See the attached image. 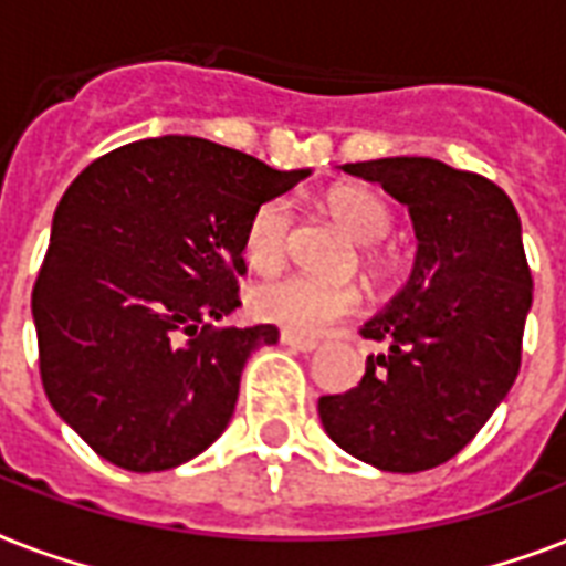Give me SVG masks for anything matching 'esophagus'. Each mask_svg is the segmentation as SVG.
<instances>
[{"label": "esophagus", "mask_w": 566, "mask_h": 566, "mask_svg": "<svg viewBox=\"0 0 566 566\" xmlns=\"http://www.w3.org/2000/svg\"><path fill=\"white\" fill-rule=\"evenodd\" d=\"M279 340H282L284 346H291L293 353H314V349H317V340L293 335V332H282V335H279Z\"/></svg>", "instance_id": "esophagus-1"}]
</instances>
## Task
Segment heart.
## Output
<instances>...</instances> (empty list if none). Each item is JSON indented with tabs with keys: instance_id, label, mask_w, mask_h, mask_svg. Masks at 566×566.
<instances>
[{
	"instance_id": "1",
	"label": "heart",
	"mask_w": 566,
	"mask_h": 566,
	"mask_svg": "<svg viewBox=\"0 0 566 566\" xmlns=\"http://www.w3.org/2000/svg\"><path fill=\"white\" fill-rule=\"evenodd\" d=\"M326 211L332 220L361 247H376L394 229V213L378 193L367 188H335L326 196ZM291 238V208L282 199L258 205L243 231V258L258 273H273L284 261ZM367 264L376 275L390 270V258L370 249ZM358 308V291L353 284H332L308 275H282L273 282L252 287L249 311L252 317L282 326L293 335H319Z\"/></svg>"
}]
</instances>
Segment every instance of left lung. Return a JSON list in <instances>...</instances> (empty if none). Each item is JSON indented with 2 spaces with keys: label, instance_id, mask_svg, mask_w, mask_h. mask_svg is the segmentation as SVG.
Wrapping results in <instances>:
<instances>
[{
  "label": "left lung",
  "instance_id": "8db88e82",
  "mask_svg": "<svg viewBox=\"0 0 566 566\" xmlns=\"http://www.w3.org/2000/svg\"><path fill=\"white\" fill-rule=\"evenodd\" d=\"M408 205L417 258L405 287L364 323L385 340L358 387L319 396L337 447L385 473H420L458 455L520 373L532 273L505 190L434 158L340 167Z\"/></svg>",
  "mask_w": 566,
  "mask_h": 566
}]
</instances>
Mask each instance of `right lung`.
I'll list each match as a JSON object with an SVG mask.
<instances>
[{
    "label": "right lung",
    "instance_id": "1",
    "mask_svg": "<svg viewBox=\"0 0 566 566\" xmlns=\"http://www.w3.org/2000/svg\"><path fill=\"white\" fill-rule=\"evenodd\" d=\"M308 176L167 135L102 155L66 188L31 314L49 402L96 455L158 473L226 431L247 358L279 328L211 323L240 305L252 211Z\"/></svg>",
    "mask_w": 566,
    "mask_h": 566
}]
</instances>
